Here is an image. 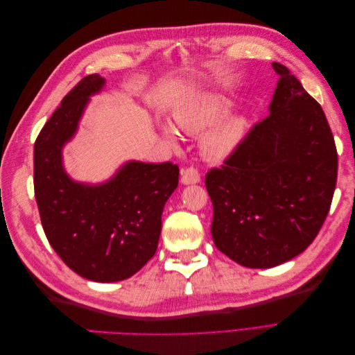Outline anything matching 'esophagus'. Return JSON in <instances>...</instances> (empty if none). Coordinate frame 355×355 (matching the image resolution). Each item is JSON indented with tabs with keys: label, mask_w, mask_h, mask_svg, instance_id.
Wrapping results in <instances>:
<instances>
[{
	"label": "esophagus",
	"mask_w": 355,
	"mask_h": 355,
	"mask_svg": "<svg viewBox=\"0 0 355 355\" xmlns=\"http://www.w3.org/2000/svg\"><path fill=\"white\" fill-rule=\"evenodd\" d=\"M180 182L184 185H194V184H198L200 182V173L198 170L194 168V167H188V168H184L180 171Z\"/></svg>",
	"instance_id": "obj_1"
}]
</instances>
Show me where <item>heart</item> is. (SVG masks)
Masks as SVG:
<instances>
[{"mask_svg":"<svg viewBox=\"0 0 355 355\" xmlns=\"http://www.w3.org/2000/svg\"><path fill=\"white\" fill-rule=\"evenodd\" d=\"M234 102L222 93L198 92L182 101L173 111V123L191 135L202 132V154L211 161L228 158L237 151L249 130V118L231 112ZM173 124L164 123L159 132L168 142L176 144L178 132Z\"/></svg>","mask_w":355,"mask_h":355,"instance_id":"obj_1","label":"heart"}]
</instances>
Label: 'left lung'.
<instances>
[{
    "instance_id": "1",
    "label": "left lung",
    "mask_w": 355,
    "mask_h": 355,
    "mask_svg": "<svg viewBox=\"0 0 355 355\" xmlns=\"http://www.w3.org/2000/svg\"><path fill=\"white\" fill-rule=\"evenodd\" d=\"M263 121L206 188L213 202L211 237L247 268H272L302 253L329 213L338 154L326 115L282 63Z\"/></svg>"
}]
</instances>
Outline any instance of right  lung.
Segmentation results:
<instances>
[{
    "label": "right lung",
    "mask_w": 355,
    "mask_h": 355,
    "mask_svg": "<svg viewBox=\"0 0 355 355\" xmlns=\"http://www.w3.org/2000/svg\"><path fill=\"white\" fill-rule=\"evenodd\" d=\"M105 85L99 73L83 78L42 127L34 146V188L42 228L60 259L83 278L114 283L155 254L161 214L178 188L179 168L128 159L98 184L69 176L63 148Z\"/></svg>",
    "instance_id": "add662e5"
}]
</instances>
